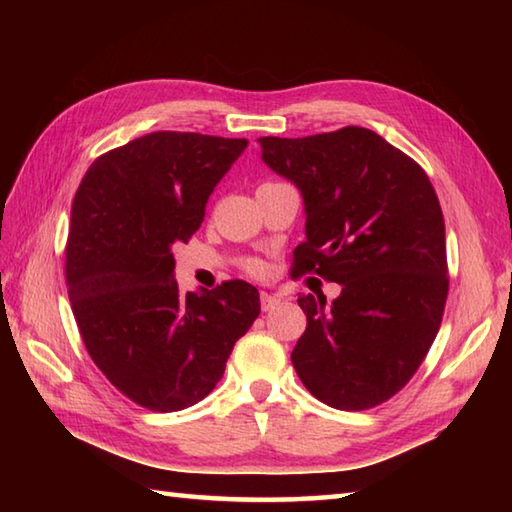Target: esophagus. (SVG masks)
Wrapping results in <instances>:
<instances>
[{"instance_id": "obj_1", "label": "esophagus", "mask_w": 512, "mask_h": 512, "mask_svg": "<svg viewBox=\"0 0 512 512\" xmlns=\"http://www.w3.org/2000/svg\"><path fill=\"white\" fill-rule=\"evenodd\" d=\"M259 299H262V310L264 312H270V310H273L275 306H279V303H281V297L270 295V292H262V295H259Z\"/></svg>"}]
</instances>
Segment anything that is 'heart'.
<instances>
[{
    "label": "heart",
    "instance_id": "obj_1",
    "mask_svg": "<svg viewBox=\"0 0 512 512\" xmlns=\"http://www.w3.org/2000/svg\"><path fill=\"white\" fill-rule=\"evenodd\" d=\"M248 270H250V273H253V275H259V273H262V270H264V266H262V262H250V264H248Z\"/></svg>",
    "mask_w": 512,
    "mask_h": 512
}]
</instances>
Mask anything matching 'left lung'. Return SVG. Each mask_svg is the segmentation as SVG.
<instances>
[{
  "label": "left lung",
  "instance_id": "1",
  "mask_svg": "<svg viewBox=\"0 0 512 512\" xmlns=\"http://www.w3.org/2000/svg\"><path fill=\"white\" fill-rule=\"evenodd\" d=\"M259 147L303 198L292 275L341 284L330 306L297 299L308 325L292 365L325 405L376 407L409 383L440 330L449 277L438 195L418 162L365 127L264 136Z\"/></svg>",
  "mask_w": 512,
  "mask_h": 512
}]
</instances>
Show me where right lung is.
Wrapping results in <instances>:
<instances>
[{
    "label": "right lung",
    "mask_w": 512,
    "mask_h": 512,
    "mask_svg": "<svg viewBox=\"0 0 512 512\" xmlns=\"http://www.w3.org/2000/svg\"><path fill=\"white\" fill-rule=\"evenodd\" d=\"M246 138L154 132L92 162L74 195L65 277L81 339L110 383L151 411L209 396L259 317L246 281L182 295L173 246L189 242Z\"/></svg>",
    "instance_id": "add662e5"
}]
</instances>
